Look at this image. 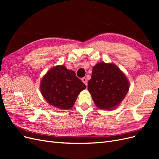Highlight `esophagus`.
Wrapping results in <instances>:
<instances>
[{"mask_svg": "<svg viewBox=\"0 0 159 159\" xmlns=\"http://www.w3.org/2000/svg\"><path fill=\"white\" fill-rule=\"evenodd\" d=\"M81 81H82L85 84V85H88V80L86 79V78H83L82 79H81Z\"/></svg>", "mask_w": 159, "mask_h": 159, "instance_id": "obj_1", "label": "esophagus"}]
</instances>
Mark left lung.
Instances as JSON below:
<instances>
[{
	"label": "left lung",
	"mask_w": 159,
	"mask_h": 159,
	"mask_svg": "<svg viewBox=\"0 0 159 159\" xmlns=\"http://www.w3.org/2000/svg\"><path fill=\"white\" fill-rule=\"evenodd\" d=\"M129 88L125 75L117 66L100 62L93 68L88 91L98 108L114 109L123 100Z\"/></svg>",
	"instance_id": "8db88e82"
}]
</instances>
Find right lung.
<instances>
[{"label": "right lung", "instance_id": "add662e5", "mask_svg": "<svg viewBox=\"0 0 159 159\" xmlns=\"http://www.w3.org/2000/svg\"><path fill=\"white\" fill-rule=\"evenodd\" d=\"M85 88L75 71L62 65L47 72L42 80L40 91L43 97L52 106L60 109H70L78 94Z\"/></svg>", "mask_w": 159, "mask_h": 159}]
</instances>
